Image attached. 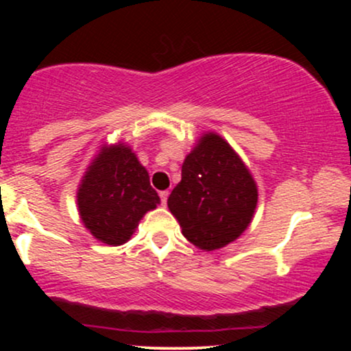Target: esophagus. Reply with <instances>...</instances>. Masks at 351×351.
<instances>
[{
    "label": "esophagus",
    "instance_id": "esophagus-1",
    "mask_svg": "<svg viewBox=\"0 0 351 351\" xmlns=\"http://www.w3.org/2000/svg\"><path fill=\"white\" fill-rule=\"evenodd\" d=\"M160 201H162V206H165L168 201V191H160Z\"/></svg>",
    "mask_w": 351,
    "mask_h": 351
}]
</instances>
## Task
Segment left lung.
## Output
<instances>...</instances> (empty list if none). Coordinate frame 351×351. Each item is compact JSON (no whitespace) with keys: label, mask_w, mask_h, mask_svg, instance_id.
<instances>
[{"label":"left lung","mask_w":351,"mask_h":351,"mask_svg":"<svg viewBox=\"0 0 351 351\" xmlns=\"http://www.w3.org/2000/svg\"><path fill=\"white\" fill-rule=\"evenodd\" d=\"M256 204L251 173L216 134L204 135L184 158L181 181L168 198L183 236L204 251L224 247L243 234Z\"/></svg>","instance_id":"obj_1"}]
</instances>
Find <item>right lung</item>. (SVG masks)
<instances>
[{
    "mask_svg": "<svg viewBox=\"0 0 351 351\" xmlns=\"http://www.w3.org/2000/svg\"><path fill=\"white\" fill-rule=\"evenodd\" d=\"M158 203L147 170L123 143L100 152L77 193L79 213L86 228L110 245L130 239L145 213Z\"/></svg>",
    "mask_w": 351,
    "mask_h": 351,
    "instance_id": "add662e5",
    "label": "right lung"
}]
</instances>
